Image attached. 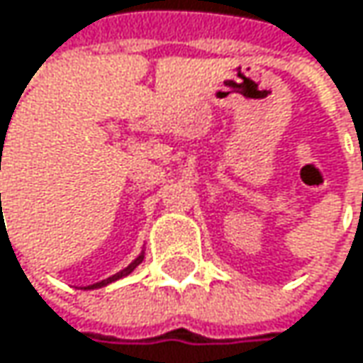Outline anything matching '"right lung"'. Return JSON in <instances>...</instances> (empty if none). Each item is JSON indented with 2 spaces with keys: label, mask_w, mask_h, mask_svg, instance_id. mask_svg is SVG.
<instances>
[{
  "label": "right lung",
  "mask_w": 363,
  "mask_h": 363,
  "mask_svg": "<svg viewBox=\"0 0 363 363\" xmlns=\"http://www.w3.org/2000/svg\"><path fill=\"white\" fill-rule=\"evenodd\" d=\"M1 140H6V136H1ZM0 155H1V153H0ZM140 262H143V254H140V256H138V258H136V260H134L132 264H128V267H125L123 271L115 273V275H113V277H109V279H103V281H99V284H92V286H88V290H94V288H103V286H107V284L115 281V279H119V277H125V275H128V273H132V271H134V269H136V267H138Z\"/></svg>",
  "instance_id": "obj_1"
}]
</instances>
